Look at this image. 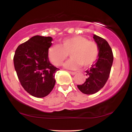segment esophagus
Wrapping results in <instances>:
<instances>
[{
    "mask_svg": "<svg viewBox=\"0 0 132 132\" xmlns=\"http://www.w3.org/2000/svg\"><path fill=\"white\" fill-rule=\"evenodd\" d=\"M68 72H69V73H70L71 75H75L77 73L76 72H73V71H68Z\"/></svg>",
    "mask_w": 132,
    "mask_h": 132,
    "instance_id": "34e87169",
    "label": "esophagus"
}]
</instances>
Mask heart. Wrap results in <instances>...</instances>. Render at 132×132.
<instances>
[{
  "label": "heart",
  "instance_id": "b5f03b06",
  "mask_svg": "<svg viewBox=\"0 0 132 132\" xmlns=\"http://www.w3.org/2000/svg\"><path fill=\"white\" fill-rule=\"evenodd\" d=\"M97 44L82 36L67 37L60 41L48 50V57L53 64L61 66L69 53L72 59L65 64L69 69H76L80 66L88 67L93 64L99 55Z\"/></svg>",
  "mask_w": 132,
  "mask_h": 132
}]
</instances>
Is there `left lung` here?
<instances>
[{"label": "left lung", "instance_id": "8db88e82", "mask_svg": "<svg viewBox=\"0 0 132 132\" xmlns=\"http://www.w3.org/2000/svg\"><path fill=\"white\" fill-rule=\"evenodd\" d=\"M93 38L99 47L98 58L86 71L87 78L84 83L78 85V89L85 94H93L104 87L109 77L113 60L112 50L107 41L95 35Z\"/></svg>", "mask_w": 132, "mask_h": 132}]
</instances>
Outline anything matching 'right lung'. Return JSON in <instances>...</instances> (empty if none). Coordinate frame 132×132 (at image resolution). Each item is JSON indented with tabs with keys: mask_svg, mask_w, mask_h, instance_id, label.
<instances>
[{
	"mask_svg": "<svg viewBox=\"0 0 132 132\" xmlns=\"http://www.w3.org/2000/svg\"><path fill=\"white\" fill-rule=\"evenodd\" d=\"M50 37L36 35L16 48L13 63L21 85L30 95L38 98L46 96L55 85V73L60 69L49 61Z\"/></svg>",
	"mask_w": 132,
	"mask_h": 132,
	"instance_id": "add662e5",
	"label": "right lung"
}]
</instances>
